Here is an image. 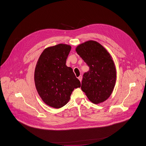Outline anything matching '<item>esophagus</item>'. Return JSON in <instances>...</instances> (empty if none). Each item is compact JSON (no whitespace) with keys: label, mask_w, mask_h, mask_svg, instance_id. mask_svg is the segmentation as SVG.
<instances>
[{"label":"esophagus","mask_w":146,"mask_h":146,"mask_svg":"<svg viewBox=\"0 0 146 146\" xmlns=\"http://www.w3.org/2000/svg\"><path fill=\"white\" fill-rule=\"evenodd\" d=\"M78 79L80 80V81L81 82V80H82V76H80L78 77Z\"/></svg>","instance_id":"obj_1"}]
</instances>
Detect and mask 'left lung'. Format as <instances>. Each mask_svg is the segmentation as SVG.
<instances>
[{
	"mask_svg": "<svg viewBox=\"0 0 146 146\" xmlns=\"http://www.w3.org/2000/svg\"><path fill=\"white\" fill-rule=\"evenodd\" d=\"M76 51L90 68L83 75L82 91L93 103L103 102L110 97L115 84L116 69L112 57L94 40L79 44Z\"/></svg>",
	"mask_w": 146,
	"mask_h": 146,
	"instance_id": "left-lung-1",
	"label": "left lung"
}]
</instances>
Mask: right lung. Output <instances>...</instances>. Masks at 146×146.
<instances>
[{
	"label": "right lung",
	"instance_id": "1",
	"mask_svg": "<svg viewBox=\"0 0 146 146\" xmlns=\"http://www.w3.org/2000/svg\"><path fill=\"white\" fill-rule=\"evenodd\" d=\"M71 46L59 44L46 48L40 55L35 70L37 91L47 105L55 109L68 103L74 88L80 81L73 69L66 65Z\"/></svg>",
	"mask_w": 146,
	"mask_h": 146
}]
</instances>
